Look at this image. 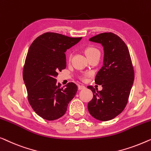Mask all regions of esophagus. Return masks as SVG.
<instances>
[{
    "label": "esophagus",
    "mask_w": 151,
    "mask_h": 151,
    "mask_svg": "<svg viewBox=\"0 0 151 151\" xmlns=\"http://www.w3.org/2000/svg\"><path fill=\"white\" fill-rule=\"evenodd\" d=\"M78 90H84V89H86V86H83V85H78Z\"/></svg>",
    "instance_id": "34e87169"
}]
</instances>
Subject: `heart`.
<instances>
[{"label":"heart","mask_w":151,"mask_h":151,"mask_svg":"<svg viewBox=\"0 0 151 151\" xmlns=\"http://www.w3.org/2000/svg\"><path fill=\"white\" fill-rule=\"evenodd\" d=\"M85 52H86V55H87V57H88V58L93 56V55H94L100 54L99 49L95 47V46H89L88 47H86V49H85ZM71 57L72 55H70V58H71Z\"/></svg>","instance_id":"heart-1"}]
</instances>
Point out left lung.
<instances>
[{
	"mask_svg": "<svg viewBox=\"0 0 151 151\" xmlns=\"http://www.w3.org/2000/svg\"><path fill=\"white\" fill-rule=\"evenodd\" d=\"M89 40L102 44L104 60L94 79L103 90L98 91L93 86H88L93 92L88 109L97 120H110L122 113L130 95L134 81L130 53L124 41L113 33H100Z\"/></svg>",
	"mask_w": 151,
	"mask_h": 151,
	"instance_id": "left-lung-1",
	"label": "left lung"
}]
</instances>
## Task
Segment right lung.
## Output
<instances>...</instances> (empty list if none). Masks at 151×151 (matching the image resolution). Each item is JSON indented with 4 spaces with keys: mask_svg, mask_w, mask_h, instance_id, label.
Returning a JSON list of instances; mask_svg holds the SVG:
<instances>
[{
    "mask_svg": "<svg viewBox=\"0 0 151 151\" xmlns=\"http://www.w3.org/2000/svg\"><path fill=\"white\" fill-rule=\"evenodd\" d=\"M47 32L40 35L29 47L23 68L29 103L34 111L47 120L64 115L76 94L77 86L70 82L65 88L57 83L58 72L66 68L65 52L81 40Z\"/></svg>",
    "mask_w": 151,
    "mask_h": 151,
    "instance_id": "obj_1",
    "label": "right lung"
}]
</instances>
